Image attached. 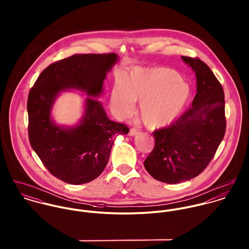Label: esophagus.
<instances>
[{"label": "esophagus", "instance_id": "34e87169", "mask_svg": "<svg viewBox=\"0 0 249 249\" xmlns=\"http://www.w3.org/2000/svg\"><path fill=\"white\" fill-rule=\"evenodd\" d=\"M137 133H138V130L136 129V128H130V130H129V136H135V135H137Z\"/></svg>", "mask_w": 249, "mask_h": 249}]
</instances>
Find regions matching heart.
I'll list each match as a JSON object with an SVG mask.
<instances>
[{
	"instance_id": "obj_1",
	"label": "heart",
	"mask_w": 249,
	"mask_h": 249,
	"mask_svg": "<svg viewBox=\"0 0 249 249\" xmlns=\"http://www.w3.org/2000/svg\"><path fill=\"white\" fill-rule=\"evenodd\" d=\"M191 89L178 72L167 68L135 69L116 79L111 94L114 109L129 115L134 102L140 103L142 122L151 128L173 123L187 106Z\"/></svg>"
}]
</instances>
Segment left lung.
Wrapping results in <instances>:
<instances>
[{"label": "left lung", "mask_w": 249, "mask_h": 249, "mask_svg": "<svg viewBox=\"0 0 249 249\" xmlns=\"http://www.w3.org/2000/svg\"><path fill=\"white\" fill-rule=\"evenodd\" d=\"M196 72L192 107L169 126L155 130V145L143 162L147 173L177 184L200 175L222 141L226 128L224 93L212 70L199 58L181 56Z\"/></svg>", "instance_id": "8db88e82"}]
</instances>
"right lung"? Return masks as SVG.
<instances>
[{
  "label": "right lung",
  "mask_w": 249,
  "mask_h": 249,
  "mask_svg": "<svg viewBox=\"0 0 249 249\" xmlns=\"http://www.w3.org/2000/svg\"><path fill=\"white\" fill-rule=\"evenodd\" d=\"M116 53L74 54L48 66L28 98L29 139L32 147L56 178L73 185L98 178L107 166L114 140L129 128L110 121L97 101L107 72L118 62ZM70 89L87 94L85 112L73 127L57 125L51 110L59 94Z\"/></svg>",
  "instance_id": "add662e5"
}]
</instances>
